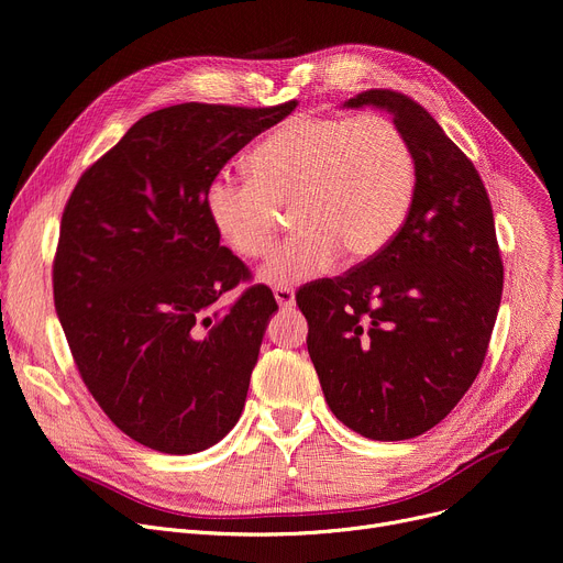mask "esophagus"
Masks as SVG:
<instances>
[{
    "label": "esophagus",
    "instance_id": "1",
    "mask_svg": "<svg viewBox=\"0 0 563 563\" xmlns=\"http://www.w3.org/2000/svg\"><path fill=\"white\" fill-rule=\"evenodd\" d=\"M274 297H276V303L283 310H289V308H294V303H297V301H294V291L289 287H276Z\"/></svg>",
    "mask_w": 563,
    "mask_h": 563
}]
</instances>
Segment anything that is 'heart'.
<instances>
[{"label":"heart","mask_w":563,"mask_h":563,"mask_svg":"<svg viewBox=\"0 0 563 563\" xmlns=\"http://www.w3.org/2000/svg\"><path fill=\"white\" fill-rule=\"evenodd\" d=\"M253 177L217 175L205 210L221 242L240 257L272 249L280 210L299 228L260 269L276 287L310 280L340 260L386 251L416 198V155L388 115H301L264 139L251 155Z\"/></svg>","instance_id":"obj_1"}]
</instances>
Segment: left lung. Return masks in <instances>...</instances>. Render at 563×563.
Here are the masks:
<instances>
[{"mask_svg": "<svg viewBox=\"0 0 563 563\" xmlns=\"http://www.w3.org/2000/svg\"><path fill=\"white\" fill-rule=\"evenodd\" d=\"M386 109L416 155L410 212L386 251L299 289L308 353L333 416L369 440L422 435L477 378L505 283L482 177L431 113L372 88L346 109Z\"/></svg>", "mask_w": 563, "mask_h": 563, "instance_id": "left-lung-1", "label": "left lung"}]
</instances>
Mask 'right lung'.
Returning a JSON list of instances; mask_svg holds the SVG:
<instances>
[{"label": "right lung", "instance_id": "1", "mask_svg": "<svg viewBox=\"0 0 563 563\" xmlns=\"http://www.w3.org/2000/svg\"><path fill=\"white\" fill-rule=\"evenodd\" d=\"M297 102H185L153 111L73 189L52 266L54 306L88 393L162 454H196L240 420L269 317V287L228 310L249 266L219 244L205 189Z\"/></svg>", "mask_w": 563, "mask_h": 563}]
</instances>
